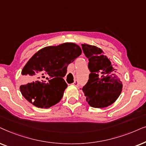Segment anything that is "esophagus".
Listing matches in <instances>:
<instances>
[{
	"label": "esophagus",
	"instance_id": "34e87169",
	"mask_svg": "<svg viewBox=\"0 0 146 146\" xmlns=\"http://www.w3.org/2000/svg\"><path fill=\"white\" fill-rule=\"evenodd\" d=\"M72 85H74V86L78 87V86H79V82H78V81H77V80H76V79H75L74 82H73V83H72Z\"/></svg>",
	"mask_w": 146,
	"mask_h": 146
}]
</instances>
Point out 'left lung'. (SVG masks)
Instances as JSON below:
<instances>
[{
	"label": "left lung",
	"instance_id": "left-lung-1",
	"mask_svg": "<svg viewBox=\"0 0 146 146\" xmlns=\"http://www.w3.org/2000/svg\"><path fill=\"white\" fill-rule=\"evenodd\" d=\"M83 53L88 58L91 73L87 84L81 90L91 107L104 108L113 104L121 94L122 82L117 69L113 67L100 48L81 44Z\"/></svg>",
	"mask_w": 146,
	"mask_h": 146
}]
</instances>
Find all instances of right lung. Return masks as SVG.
<instances>
[{
  "label": "right lung",
  "mask_w": 146,
  "mask_h": 146,
  "mask_svg": "<svg viewBox=\"0 0 146 146\" xmlns=\"http://www.w3.org/2000/svg\"><path fill=\"white\" fill-rule=\"evenodd\" d=\"M81 53L80 46L73 42L46 46L38 50L21 72L26 77L20 86L23 96L40 108H48L59 103L67 87L63 79L67 66Z\"/></svg>",
  "instance_id": "right-lung-1"
}]
</instances>
